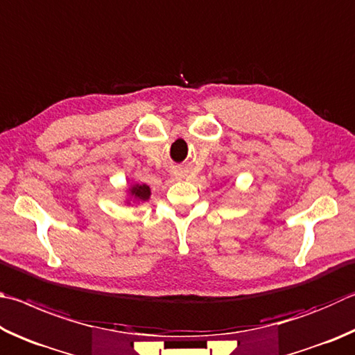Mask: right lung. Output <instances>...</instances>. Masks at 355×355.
<instances>
[{
	"label": "right lung",
	"mask_w": 355,
	"mask_h": 355,
	"mask_svg": "<svg viewBox=\"0 0 355 355\" xmlns=\"http://www.w3.org/2000/svg\"><path fill=\"white\" fill-rule=\"evenodd\" d=\"M128 195H129V198L126 200L128 204L145 202L149 200V196H151V189H149V185L146 184L135 182V184H130V187L128 189Z\"/></svg>",
	"instance_id": "right-lung-1"
}]
</instances>
